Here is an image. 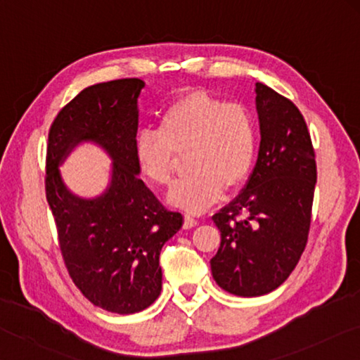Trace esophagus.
<instances>
[{"label": "esophagus", "mask_w": 360, "mask_h": 360, "mask_svg": "<svg viewBox=\"0 0 360 360\" xmlns=\"http://www.w3.org/2000/svg\"><path fill=\"white\" fill-rule=\"evenodd\" d=\"M185 229H191L194 226H198V219L193 218L191 215H185Z\"/></svg>", "instance_id": "obj_1"}]
</instances>
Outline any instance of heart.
Wrapping results in <instances>:
<instances>
[{
    "label": "heart",
    "instance_id": "b5f03b06",
    "mask_svg": "<svg viewBox=\"0 0 360 360\" xmlns=\"http://www.w3.org/2000/svg\"><path fill=\"white\" fill-rule=\"evenodd\" d=\"M185 150L190 174L174 184L167 200L199 213L248 176L256 155L255 120L240 104L202 90L186 93L162 110L158 129L137 132L134 156L145 179L162 186L172 176L175 153Z\"/></svg>",
    "mask_w": 360,
    "mask_h": 360
}]
</instances>
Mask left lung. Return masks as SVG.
I'll use <instances>...</instances> for the list:
<instances>
[{
  "label": "left lung",
  "instance_id": "8db88e82",
  "mask_svg": "<svg viewBox=\"0 0 360 360\" xmlns=\"http://www.w3.org/2000/svg\"><path fill=\"white\" fill-rule=\"evenodd\" d=\"M261 143L253 172L212 217L221 245L210 267L217 285L240 297L272 292L288 280L310 231L316 161L307 123L291 101L257 82Z\"/></svg>",
  "mask_w": 360,
  "mask_h": 360
}]
</instances>
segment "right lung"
I'll list each match as a JSON object with an SVG mask.
<instances>
[{
	"label": "right lung",
	"mask_w": 360,
	"mask_h": 360,
	"mask_svg": "<svg viewBox=\"0 0 360 360\" xmlns=\"http://www.w3.org/2000/svg\"><path fill=\"white\" fill-rule=\"evenodd\" d=\"M141 79H120L82 90L63 107L49 132L46 193L66 267L82 294L103 310L132 314L160 297L162 245L184 226L141 179L134 156ZM82 143L111 158L106 190L82 198L59 167Z\"/></svg>",
	"instance_id": "1"
}]
</instances>
